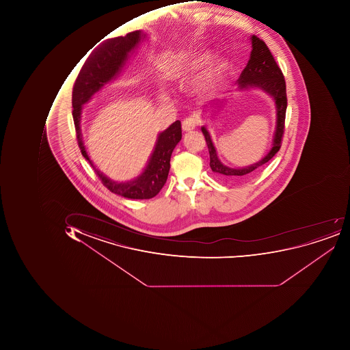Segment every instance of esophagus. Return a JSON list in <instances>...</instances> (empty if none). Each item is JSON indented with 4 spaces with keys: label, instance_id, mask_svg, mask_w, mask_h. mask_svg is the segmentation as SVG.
<instances>
[{
    "label": "esophagus",
    "instance_id": "esophagus-1",
    "mask_svg": "<svg viewBox=\"0 0 350 350\" xmlns=\"http://www.w3.org/2000/svg\"><path fill=\"white\" fill-rule=\"evenodd\" d=\"M198 123H199V122H198L197 118H187V119L184 120L183 123H182V129H183V131H186V133H191V131L197 127Z\"/></svg>",
    "mask_w": 350,
    "mask_h": 350
}]
</instances>
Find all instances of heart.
Returning <instances> with one entry per match:
<instances>
[{"mask_svg":"<svg viewBox=\"0 0 350 350\" xmlns=\"http://www.w3.org/2000/svg\"><path fill=\"white\" fill-rule=\"evenodd\" d=\"M199 59H178L167 69V76L170 79L183 77L190 69L197 66ZM226 68V61L221 55H213L206 61L205 65L191 81V90L199 96H209L215 92L221 79V73Z\"/></svg>","mask_w":350,"mask_h":350,"instance_id":"obj_1","label":"heart"}]
</instances>
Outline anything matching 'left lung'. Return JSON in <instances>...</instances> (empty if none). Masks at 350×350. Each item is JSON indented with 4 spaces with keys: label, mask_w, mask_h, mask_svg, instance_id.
Returning a JSON list of instances; mask_svg holds the SVG:
<instances>
[{
    "label": "left lung",
    "mask_w": 350,
    "mask_h": 350,
    "mask_svg": "<svg viewBox=\"0 0 350 350\" xmlns=\"http://www.w3.org/2000/svg\"><path fill=\"white\" fill-rule=\"evenodd\" d=\"M252 42V53L250 61L247 63L244 70L238 79L239 90H260L272 98L275 106V131L273 133L271 148L268 151L264 158L258 162L250 166L232 168L223 164L217 157V149L213 145L211 133L206 126H202L201 131L205 137L207 143L209 157H211V168L215 174H219L225 180L239 182L252 176L260 167L271 160L274 154L281 148L282 137L284 133V123H285L286 108H287V98H286V84L283 73L274 61L269 49L265 42L258 39L256 36L250 37ZM223 102H217L211 107H221ZM205 109L203 110L206 112Z\"/></svg>",
    "instance_id": "obj_1"
}]
</instances>
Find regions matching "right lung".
<instances>
[{
	"label": "right lung",
	"mask_w": 350,
	"mask_h": 350,
	"mask_svg": "<svg viewBox=\"0 0 350 350\" xmlns=\"http://www.w3.org/2000/svg\"><path fill=\"white\" fill-rule=\"evenodd\" d=\"M146 33L137 31L125 37L105 40L90 53L79 73L72 90V117L76 126L79 147L83 157L92 165L102 183L113 193L133 200L151 199L166 183L170 170V158L174 147L182 139L180 122L176 121L168 129L159 133L156 145L147 161L146 166L139 176L131 180L118 182L100 172L90 160L83 141L81 118L84 104L92 96L120 76L122 69L135 53L141 42L146 39Z\"/></svg>",
	"instance_id": "obj_1"
}]
</instances>
